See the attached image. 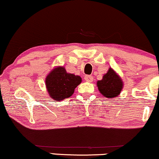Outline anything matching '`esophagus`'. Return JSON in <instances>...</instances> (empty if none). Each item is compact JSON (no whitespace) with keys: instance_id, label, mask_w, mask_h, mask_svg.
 I'll return each mask as SVG.
<instances>
[{"instance_id":"obj_1","label":"esophagus","mask_w":159,"mask_h":159,"mask_svg":"<svg viewBox=\"0 0 159 159\" xmlns=\"http://www.w3.org/2000/svg\"><path fill=\"white\" fill-rule=\"evenodd\" d=\"M93 76H91L86 75L85 76V80L86 82H89V83H92V82H93Z\"/></svg>"}]
</instances>
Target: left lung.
<instances>
[{
	"instance_id": "left-lung-1",
	"label": "left lung",
	"mask_w": 159,
	"mask_h": 159,
	"mask_svg": "<svg viewBox=\"0 0 159 159\" xmlns=\"http://www.w3.org/2000/svg\"><path fill=\"white\" fill-rule=\"evenodd\" d=\"M97 85L101 94L108 99H113L120 94L124 83L120 76L112 68H109L102 79L98 80Z\"/></svg>"
}]
</instances>
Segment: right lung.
<instances>
[{"label": "right lung", "mask_w": 159, "mask_h": 159, "mask_svg": "<svg viewBox=\"0 0 159 159\" xmlns=\"http://www.w3.org/2000/svg\"><path fill=\"white\" fill-rule=\"evenodd\" d=\"M46 87L48 95L56 101L71 97L74 89L82 83V78L68 73L63 66H56L46 76Z\"/></svg>", "instance_id": "right-lung-1"}]
</instances>
